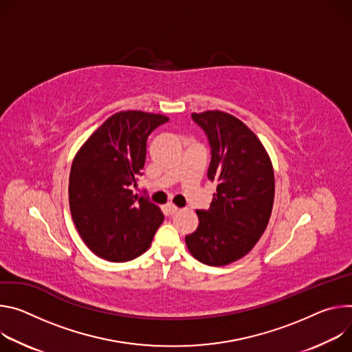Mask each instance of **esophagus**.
Masks as SVG:
<instances>
[{
  "instance_id": "obj_1",
  "label": "esophagus",
  "mask_w": 352,
  "mask_h": 352,
  "mask_svg": "<svg viewBox=\"0 0 352 352\" xmlns=\"http://www.w3.org/2000/svg\"><path fill=\"white\" fill-rule=\"evenodd\" d=\"M166 211H168L170 215H173V214H176V212L179 211V208H177L175 204H168V206H166Z\"/></svg>"
}]
</instances>
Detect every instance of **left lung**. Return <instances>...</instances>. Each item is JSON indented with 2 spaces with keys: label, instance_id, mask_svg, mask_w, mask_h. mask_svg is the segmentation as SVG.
Wrapping results in <instances>:
<instances>
[{
  "label": "left lung",
  "instance_id": "obj_1",
  "mask_svg": "<svg viewBox=\"0 0 352 352\" xmlns=\"http://www.w3.org/2000/svg\"><path fill=\"white\" fill-rule=\"evenodd\" d=\"M208 135V179L217 192L208 211H196L199 228L186 236L194 258L226 265L246 256L264 233L274 204V169L258 137L238 117L222 110L192 113Z\"/></svg>",
  "mask_w": 352,
  "mask_h": 352
}]
</instances>
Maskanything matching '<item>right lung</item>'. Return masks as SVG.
<instances>
[{
  "label": "right lung",
  "mask_w": 352,
  "mask_h": 352,
  "mask_svg": "<svg viewBox=\"0 0 352 352\" xmlns=\"http://www.w3.org/2000/svg\"><path fill=\"white\" fill-rule=\"evenodd\" d=\"M168 116L142 110L111 114L81 145L69 172V210L78 233L100 258L123 263L148 250L164 222L158 206L134 196L146 138Z\"/></svg>",
  "instance_id": "obj_1"
}]
</instances>
